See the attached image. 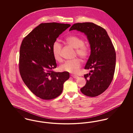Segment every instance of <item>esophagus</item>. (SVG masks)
<instances>
[{"label": "esophagus", "mask_w": 133, "mask_h": 133, "mask_svg": "<svg viewBox=\"0 0 133 133\" xmlns=\"http://www.w3.org/2000/svg\"><path fill=\"white\" fill-rule=\"evenodd\" d=\"M71 76L72 77H73V78H75V79H77V78H78V76H77V75H71Z\"/></svg>", "instance_id": "obj_1"}]
</instances>
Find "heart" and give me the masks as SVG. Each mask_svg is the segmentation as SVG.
<instances>
[{"label": "heart", "mask_w": 133, "mask_h": 133, "mask_svg": "<svg viewBox=\"0 0 133 133\" xmlns=\"http://www.w3.org/2000/svg\"><path fill=\"white\" fill-rule=\"evenodd\" d=\"M65 40L67 44L76 49V55L79 56L84 60L88 58L90 53L89 47L88 45L84 43V40L82 38L77 36L71 35L67 37ZM62 47L61 44L57 41L53 43L52 47V52L54 58L59 62L62 60ZM81 63V59L76 58L66 61L60 66V69L71 73H77L80 69Z\"/></svg>", "instance_id": "heart-1"}]
</instances>
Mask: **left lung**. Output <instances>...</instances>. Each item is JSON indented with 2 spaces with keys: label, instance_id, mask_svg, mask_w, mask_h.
Listing matches in <instances>:
<instances>
[{
  "label": "left lung",
  "instance_id": "left-lung-1",
  "mask_svg": "<svg viewBox=\"0 0 133 133\" xmlns=\"http://www.w3.org/2000/svg\"><path fill=\"white\" fill-rule=\"evenodd\" d=\"M77 30L87 36L91 47V55L85 69H91L84 75L86 83L80 89L83 94L96 97L105 91L114 78L116 52L107 32L104 28L92 22L74 24L69 31Z\"/></svg>",
  "mask_w": 133,
  "mask_h": 133
}]
</instances>
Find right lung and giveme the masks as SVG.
Here are the masks:
<instances>
[{
	"label": "right lung",
	"instance_id": "add662e5",
	"mask_svg": "<svg viewBox=\"0 0 133 133\" xmlns=\"http://www.w3.org/2000/svg\"><path fill=\"white\" fill-rule=\"evenodd\" d=\"M70 26L56 22L41 23L24 38L20 45V76L32 92L42 99L59 96L64 83L69 78L68 72L53 71L57 65L52 47L59 35Z\"/></svg>",
	"mask_w": 133,
	"mask_h": 133
}]
</instances>
